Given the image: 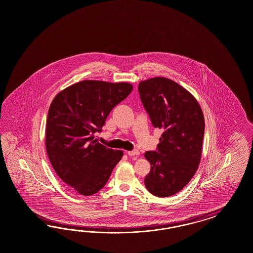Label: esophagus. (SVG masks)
<instances>
[{"label":"esophagus","mask_w":253,"mask_h":253,"mask_svg":"<svg viewBox=\"0 0 253 253\" xmlns=\"http://www.w3.org/2000/svg\"><path fill=\"white\" fill-rule=\"evenodd\" d=\"M139 154H140V152L138 151L137 149H135V150H131V151H128V155H129L130 157H132V156H137Z\"/></svg>","instance_id":"esophagus-1"}]
</instances>
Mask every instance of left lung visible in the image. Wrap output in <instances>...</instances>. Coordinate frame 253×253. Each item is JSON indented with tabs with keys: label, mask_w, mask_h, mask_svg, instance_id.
I'll use <instances>...</instances> for the list:
<instances>
[{
	"label": "left lung",
	"mask_w": 253,
	"mask_h": 253,
	"mask_svg": "<svg viewBox=\"0 0 253 253\" xmlns=\"http://www.w3.org/2000/svg\"><path fill=\"white\" fill-rule=\"evenodd\" d=\"M138 91L154 127L163 130L157 151L145 153L151 164L145 184L154 196L166 198L181 191L198 169L204 116L191 93L171 80H146Z\"/></svg>",
	"instance_id": "obj_1"
}]
</instances>
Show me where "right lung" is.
I'll use <instances>...</instances> for the list:
<instances>
[{"instance_id":"obj_1","label":"right lung","mask_w":253,"mask_h":253,"mask_svg":"<svg viewBox=\"0 0 253 253\" xmlns=\"http://www.w3.org/2000/svg\"><path fill=\"white\" fill-rule=\"evenodd\" d=\"M131 90L132 85L127 83L83 81L59 92L49 107L48 158L62 181L83 196L101 190L123 158L122 150L97 143L94 134Z\"/></svg>"}]
</instances>
